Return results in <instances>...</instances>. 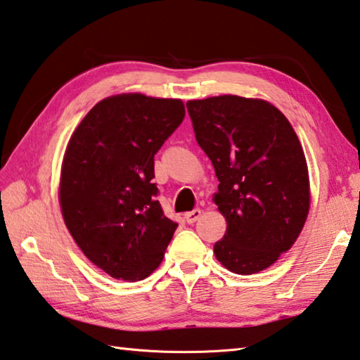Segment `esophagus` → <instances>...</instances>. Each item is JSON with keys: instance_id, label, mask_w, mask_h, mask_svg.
Instances as JSON below:
<instances>
[{"instance_id": "1", "label": "esophagus", "mask_w": 360, "mask_h": 360, "mask_svg": "<svg viewBox=\"0 0 360 360\" xmlns=\"http://www.w3.org/2000/svg\"><path fill=\"white\" fill-rule=\"evenodd\" d=\"M200 215H201L200 209H193V211L184 214V220L187 221L188 225H191V224H195V221H197V220L200 219Z\"/></svg>"}]
</instances>
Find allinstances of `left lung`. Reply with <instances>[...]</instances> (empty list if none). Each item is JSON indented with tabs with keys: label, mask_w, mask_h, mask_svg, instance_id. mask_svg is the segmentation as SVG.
Instances as JSON below:
<instances>
[{
	"label": "left lung",
	"mask_w": 360,
	"mask_h": 360,
	"mask_svg": "<svg viewBox=\"0 0 360 360\" xmlns=\"http://www.w3.org/2000/svg\"><path fill=\"white\" fill-rule=\"evenodd\" d=\"M195 139L219 179L214 201L226 219L214 244L231 272L276 263L302 231L310 207L309 169L299 139L269 102L219 96L186 103Z\"/></svg>",
	"instance_id": "1"
}]
</instances>
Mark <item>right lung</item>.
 Masks as SVG:
<instances>
[{
    "mask_svg": "<svg viewBox=\"0 0 360 360\" xmlns=\"http://www.w3.org/2000/svg\"><path fill=\"white\" fill-rule=\"evenodd\" d=\"M186 116L179 99L121 94L78 124L64 155V221L86 258L117 280H143L160 264L178 224L163 214L154 155Z\"/></svg>",
    "mask_w": 360,
    "mask_h": 360,
    "instance_id": "obj_1",
    "label": "right lung"
}]
</instances>
